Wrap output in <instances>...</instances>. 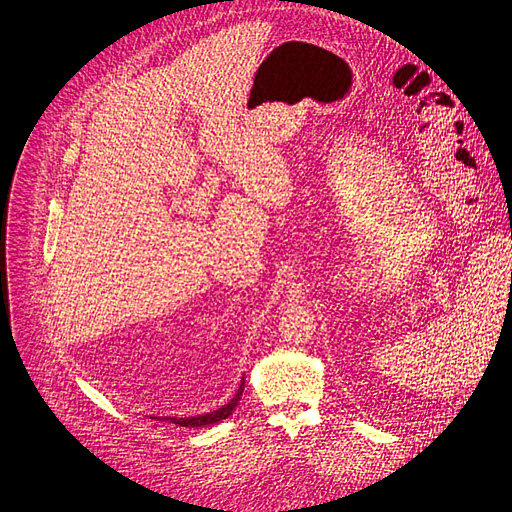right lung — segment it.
Masks as SVG:
<instances>
[{
	"mask_svg": "<svg viewBox=\"0 0 512 512\" xmlns=\"http://www.w3.org/2000/svg\"><path fill=\"white\" fill-rule=\"evenodd\" d=\"M243 390H245V378L241 380V386L237 390V394L232 396V400L228 404H224L222 408L214 410V412H208V414H200V416H190V418H173V416H167L165 421L173 423V425H179V427H208V425H216L220 421H224V418H228L232 414V410L237 408L241 396H243Z\"/></svg>",
	"mask_w": 512,
	"mask_h": 512,
	"instance_id": "add662e5",
	"label": "right lung"
}]
</instances>
